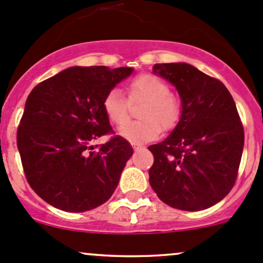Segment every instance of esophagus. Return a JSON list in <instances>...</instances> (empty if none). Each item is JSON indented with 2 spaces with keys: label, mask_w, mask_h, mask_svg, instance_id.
<instances>
[{
  "label": "esophagus",
  "mask_w": 263,
  "mask_h": 263,
  "mask_svg": "<svg viewBox=\"0 0 263 263\" xmlns=\"http://www.w3.org/2000/svg\"><path fill=\"white\" fill-rule=\"evenodd\" d=\"M133 148H134L135 151H138V149L140 148V145H138V144H133Z\"/></svg>",
  "instance_id": "1"
}]
</instances>
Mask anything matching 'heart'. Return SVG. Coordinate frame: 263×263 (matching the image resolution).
<instances>
[{
  "instance_id": "1",
  "label": "heart",
  "mask_w": 263,
  "mask_h": 263,
  "mask_svg": "<svg viewBox=\"0 0 263 263\" xmlns=\"http://www.w3.org/2000/svg\"><path fill=\"white\" fill-rule=\"evenodd\" d=\"M130 101L144 100L139 111L142 120L129 121L121 126L119 134L133 144L148 143L159 135L160 130H171L182 115L179 98L171 92V86L159 76L140 74L126 84ZM108 119L115 125H122L129 119V103L117 89L110 90L103 100Z\"/></svg>"
}]
</instances>
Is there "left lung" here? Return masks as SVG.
<instances>
[{
    "label": "left lung",
    "instance_id": "obj_1",
    "mask_svg": "<svg viewBox=\"0 0 263 263\" xmlns=\"http://www.w3.org/2000/svg\"><path fill=\"white\" fill-rule=\"evenodd\" d=\"M155 74L177 87L179 123L149 146V183L160 200L182 211H202L222 200L236 183L245 132L223 83L185 63L155 64Z\"/></svg>",
    "mask_w": 263,
    "mask_h": 263
}]
</instances>
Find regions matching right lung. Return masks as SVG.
<instances>
[{"instance_id":"right-lung-1","label":"right lung","mask_w":263,"mask_h":263,"mask_svg":"<svg viewBox=\"0 0 263 263\" xmlns=\"http://www.w3.org/2000/svg\"><path fill=\"white\" fill-rule=\"evenodd\" d=\"M132 72V67L74 66L30 92L17 148L30 187L45 202L66 212H85L114 193L133 154L130 143L120 135L99 146L91 143L115 134L103 100Z\"/></svg>"}]
</instances>
